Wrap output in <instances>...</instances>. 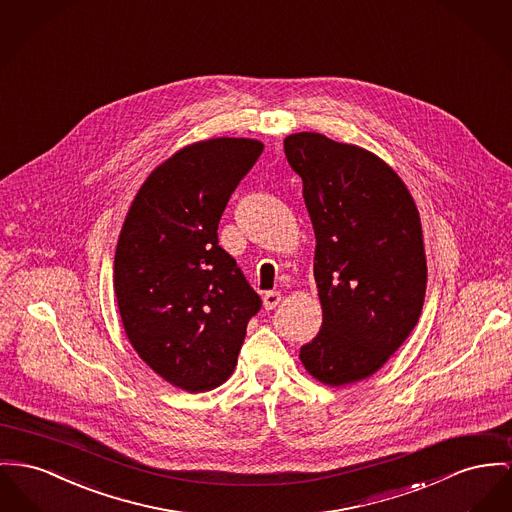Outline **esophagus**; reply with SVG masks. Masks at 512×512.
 I'll return each instance as SVG.
<instances>
[{
  "instance_id": "esophagus-1",
  "label": "esophagus",
  "mask_w": 512,
  "mask_h": 512,
  "mask_svg": "<svg viewBox=\"0 0 512 512\" xmlns=\"http://www.w3.org/2000/svg\"><path fill=\"white\" fill-rule=\"evenodd\" d=\"M279 301H281V293L279 291H268L264 295V307L268 308V310L277 307Z\"/></svg>"
}]
</instances>
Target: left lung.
Instances as JSON below:
<instances>
[{
	"label": "left lung",
	"instance_id": "1",
	"mask_svg": "<svg viewBox=\"0 0 512 512\" xmlns=\"http://www.w3.org/2000/svg\"><path fill=\"white\" fill-rule=\"evenodd\" d=\"M312 221L322 328L301 347L310 375L343 386L376 373L415 328L427 287L419 211L375 153L322 134L285 137Z\"/></svg>",
	"mask_w": 512,
	"mask_h": 512
}]
</instances>
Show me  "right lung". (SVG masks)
Returning <instances> with one entry per match:
<instances>
[{
	"mask_svg": "<svg viewBox=\"0 0 512 512\" xmlns=\"http://www.w3.org/2000/svg\"><path fill=\"white\" fill-rule=\"evenodd\" d=\"M262 151L244 137L180 149L143 182L118 239L114 293L126 336L157 375L188 392L231 376L262 307L217 239L231 194Z\"/></svg>",
	"mask_w": 512,
	"mask_h": 512,
	"instance_id": "obj_1",
	"label": "right lung"
}]
</instances>
